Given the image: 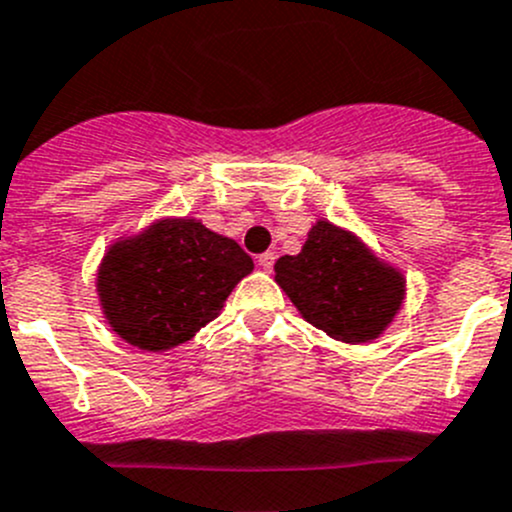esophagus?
Masks as SVG:
<instances>
[{
	"mask_svg": "<svg viewBox=\"0 0 512 512\" xmlns=\"http://www.w3.org/2000/svg\"><path fill=\"white\" fill-rule=\"evenodd\" d=\"M257 265H260L265 272H270L272 265H275V252H265V255L257 257Z\"/></svg>",
	"mask_w": 512,
	"mask_h": 512,
	"instance_id": "esophagus-1",
	"label": "esophagus"
}]
</instances>
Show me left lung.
Instances as JSON below:
<instances>
[{
  "label": "left lung",
  "mask_w": 512,
  "mask_h": 512,
  "mask_svg": "<svg viewBox=\"0 0 512 512\" xmlns=\"http://www.w3.org/2000/svg\"><path fill=\"white\" fill-rule=\"evenodd\" d=\"M275 282L310 325L350 345L377 340L405 300L403 272L330 220H317L302 250L275 262Z\"/></svg>",
  "instance_id": "8db88e82"
}]
</instances>
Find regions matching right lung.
<instances>
[{
    "mask_svg": "<svg viewBox=\"0 0 512 512\" xmlns=\"http://www.w3.org/2000/svg\"><path fill=\"white\" fill-rule=\"evenodd\" d=\"M252 257L195 217H165L119 237L97 270L104 320L124 342L162 352L215 320Z\"/></svg>",
    "mask_w": 512,
    "mask_h": 512,
    "instance_id": "add662e5",
    "label": "right lung"
}]
</instances>
